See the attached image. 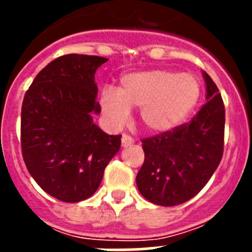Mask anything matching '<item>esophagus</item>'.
Instances as JSON below:
<instances>
[{
    "mask_svg": "<svg viewBox=\"0 0 252 252\" xmlns=\"http://www.w3.org/2000/svg\"><path fill=\"white\" fill-rule=\"evenodd\" d=\"M133 139L131 136H128V135H122V139H121V144L124 148H128V146L133 145Z\"/></svg>",
    "mask_w": 252,
    "mask_h": 252,
    "instance_id": "esophagus-1",
    "label": "esophagus"
}]
</instances>
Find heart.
Masks as SVG:
<instances>
[{
    "mask_svg": "<svg viewBox=\"0 0 252 252\" xmlns=\"http://www.w3.org/2000/svg\"><path fill=\"white\" fill-rule=\"evenodd\" d=\"M201 93V84L193 74L157 68L122 75L117 90H102L99 103L112 127H122L130 120L131 108L140 107L142 126L151 132L164 133L186 121Z\"/></svg>",
    "mask_w": 252,
    "mask_h": 252,
    "instance_id": "1",
    "label": "heart"
}]
</instances>
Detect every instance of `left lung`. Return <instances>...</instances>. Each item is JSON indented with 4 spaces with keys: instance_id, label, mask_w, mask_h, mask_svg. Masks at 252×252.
<instances>
[{
    "instance_id": "left-lung-1",
    "label": "left lung",
    "mask_w": 252,
    "mask_h": 252,
    "mask_svg": "<svg viewBox=\"0 0 252 252\" xmlns=\"http://www.w3.org/2000/svg\"><path fill=\"white\" fill-rule=\"evenodd\" d=\"M206 101L194 119L173 131L142 140L145 161L136 184L142 197L158 206H178L192 199L217 169L223 154L224 106L206 72Z\"/></svg>"
}]
</instances>
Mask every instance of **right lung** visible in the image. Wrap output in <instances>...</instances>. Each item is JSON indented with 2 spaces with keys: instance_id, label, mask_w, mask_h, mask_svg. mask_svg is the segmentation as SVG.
<instances>
[{
  "instance_id": "right-lung-1",
  "label": "right lung",
  "mask_w": 252,
  "mask_h": 252,
  "mask_svg": "<svg viewBox=\"0 0 252 252\" xmlns=\"http://www.w3.org/2000/svg\"><path fill=\"white\" fill-rule=\"evenodd\" d=\"M107 60L63 55L36 75L24 97V161L40 188L62 202L94 194L121 146V135H108L93 122L101 113L94 74Z\"/></svg>"
}]
</instances>
